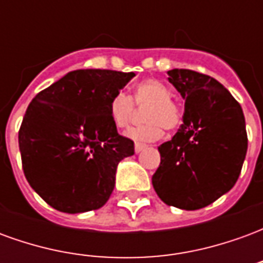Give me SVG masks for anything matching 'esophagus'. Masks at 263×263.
I'll use <instances>...</instances> for the list:
<instances>
[{
  "label": "esophagus",
  "instance_id": "34e87169",
  "mask_svg": "<svg viewBox=\"0 0 263 263\" xmlns=\"http://www.w3.org/2000/svg\"><path fill=\"white\" fill-rule=\"evenodd\" d=\"M146 148H148V146H146V145H143V143H139V142L135 143V152H137V154L142 152V151H145Z\"/></svg>",
  "mask_w": 263,
  "mask_h": 263
}]
</instances>
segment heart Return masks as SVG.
<instances>
[{"label":"heart","instance_id":"b5f03b06","mask_svg":"<svg viewBox=\"0 0 263 263\" xmlns=\"http://www.w3.org/2000/svg\"><path fill=\"white\" fill-rule=\"evenodd\" d=\"M145 125L135 126L126 132V137L138 142H152L162 137L163 128L175 131L182 124V111L171 98L169 88L155 79L138 83L134 94L117 92L109 103V117L118 129H125L137 115V107L145 108Z\"/></svg>","mask_w":263,"mask_h":263}]
</instances>
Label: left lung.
<instances>
[{"label":"left lung","instance_id":"8db88e82","mask_svg":"<svg viewBox=\"0 0 263 263\" xmlns=\"http://www.w3.org/2000/svg\"><path fill=\"white\" fill-rule=\"evenodd\" d=\"M184 98L183 124L159 148L152 184L160 200L182 210L214 203L237 183L248 149L241 105L221 83L187 69L167 71Z\"/></svg>","mask_w":263,"mask_h":263}]
</instances>
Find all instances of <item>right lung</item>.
I'll list each match as a JSON object with an SVG mask.
<instances>
[{
  "mask_svg": "<svg viewBox=\"0 0 263 263\" xmlns=\"http://www.w3.org/2000/svg\"><path fill=\"white\" fill-rule=\"evenodd\" d=\"M134 76L74 70L31 101L18 134L22 169L53 209L76 214L107 203L117 166L134 155V142L111 121L109 103Z\"/></svg>",
  "mask_w": 263,
  "mask_h": 263,
  "instance_id": "obj_1",
  "label": "right lung"
}]
</instances>
